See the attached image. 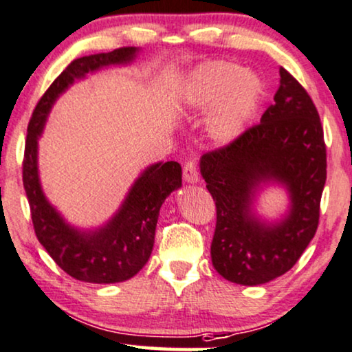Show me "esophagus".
<instances>
[{
    "instance_id": "1",
    "label": "esophagus",
    "mask_w": 352,
    "mask_h": 352,
    "mask_svg": "<svg viewBox=\"0 0 352 352\" xmlns=\"http://www.w3.org/2000/svg\"><path fill=\"white\" fill-rule=\"evenodd\" d=\"M182 176H184V181L189 182V184L199 182V171L197 165H195V160H187L184 168H182Z\"/></svg>"
}]
</instances>
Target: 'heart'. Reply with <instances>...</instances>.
Wrapping results in <instances>:
<instances>
[{
    "instance_id": "heart-1",
    "label": "heart",
    "mask_w": 352,
    "mask_h": 352,
    "mask_svg": "<svg viewBox=\"0 0 352 352\" xmlns=\"http://www.w3.org/2000/svg\"><path fill=\"white\" fill-rule=\"evenodd\" d=\"M265 94L263 80L230 61H207L195 67L186 89L190 108L210 109L207 132L218 144L236 140L254 116Z\"/></svg>"
}]
</instances>
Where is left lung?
I'll list each match as a JSON object with an SVG mask.
<instances>
[{"mask_svg": "<svg viewBox=\"0 0 352 352\" xmlns=\"http://www.w3.org/2000/svg\"><path fill=\"white\" fill-rule=\"evenodd\" d=\"M275 103L260 124L200 158V175L217 205L212 263L231 283L257 286L294 267L318 226L327 150L317 108L280 67ZM268 185L287 190L288 210L275 222L254 210Z\"/></svg>", "mask_w": 352, "mask_h": 352, "instance_id": "1", "label": "left lung"}]
</instances>
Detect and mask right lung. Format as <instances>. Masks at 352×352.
I'll return each instance as SVG.
<instances>
[{
    "mask_svg": "<svg viewBox=\"0 0 352 352\" xmlns=\"http://www.w3.org/2000/svg\"><path fill=\"white\" fill-rule=\"evenodd\" d=\"M137 53L139 48L126 47L74 59L36 103L27 127L22 181L35 234L50 257L67 275L95 285L129 280L148 262L160 208L168 195L182 186L181 165L177 162H158L147 166L131 186L115 215L102 226L80 230L71 225L43 192L38 175V137L54 102L76 80L85 79L87 74L103 67L131 65Z\"/></svg>",
    "mask_w": 352,
    "mask_h": 352,
    "instance_id": "add662e5",
    "label": "right lung"
}]
</instances>
